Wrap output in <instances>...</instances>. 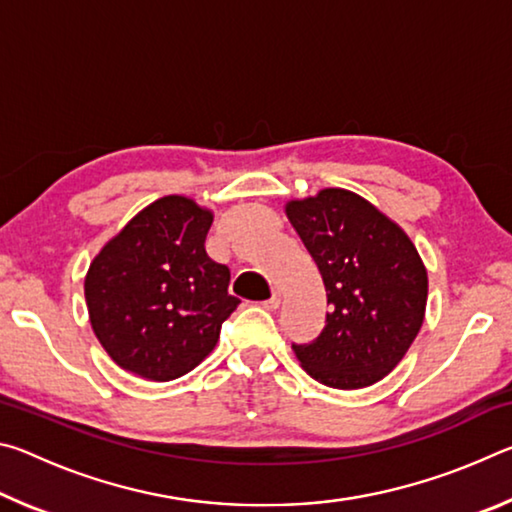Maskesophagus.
<instances>
[{
    "label": "esophagus",
    "mask_w": 512,
    "mask_h": 512,
    "mask_svg": "<svg viewBox=\"0 0 512 512\" xmlns=\"http://www.w3.org/2000/svg\"><path fill=\"white\" fill-rule=\"evenodd\" d=\"M280 300H282L280 293H273V296L264 302V307H266L268 311H275L277 307H280Z\"/></svg>",
    "instance_id": "obj_1"
}]
</instances>
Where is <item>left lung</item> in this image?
Instances as JSON below:
<instances>
[{
    "label": "left lung",
    "instance_id": "left-lung-1",
    "mask_svg": "<svg viewBox=\"0 0 512 512\" xmlns=\"http://www.w3.org/2000/svg\"><path fill=\"white\" fill-rule=\"evenodd\" d=\"M284 212L323 275L329 305L318 339L293 345L302 370L339 391L377 384L424 323L429 277L418 248L400 223L350 189L291 198Z\"/></svg>",
    "mask_w": 512,
    "mask_h": 512
}]
</instances>
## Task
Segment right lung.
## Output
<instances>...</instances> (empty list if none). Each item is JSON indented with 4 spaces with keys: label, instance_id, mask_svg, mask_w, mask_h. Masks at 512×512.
<instances>
[{
    "label": "right lung",
    "instance_id": "right-lung-1",
    "mask_svg": "<svg viewBox=\"0 0 512 512\" xmlns=\"http://www.w3.org/2000/svg\"><path fill=\"white\" fill-rule=\"evenodd\" d=\"M210 207L169 194L137 212L106 241L85 273L92 332L133 375L171 381L194 370L219 341L239 300L228 266L212 262Z\"/></svg>",
    "mask_w": 512,
    "mask_h": 512
}]
</instances>
